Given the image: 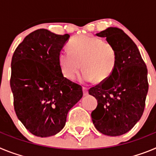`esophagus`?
Masks as SVG:
<instances>
[{"label": "esophagus", "instance_id": "1", "mask_svg": "<svg viewBox=\"0 0 156 156\" xmlns=\"http://www.w3.org/2000/svg\"><path fill=\"white\" fill-rule=\"evenodd\" d=\"M83 95H87L88 94V90H87V88L83 87Z\"/></svg>", "mask_w": 156, "mask_h": 156}]
</instances>
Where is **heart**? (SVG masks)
<instances>
[{"instance_id": "b5f03b06", "label": "heart", "mask_w": 156, "mask_h": 156, "mask_svg": "<svg viewBox=\"0 0 156 156\" xmlns=\"http://www.w3.org/2000/svg\"><path fill=\"white\" fill-rule=\"evenodd\" d=\"M69 50L59 53L58 62L63 75L73 80L81 68V79L85 82L107 80L115 69L116 51L113 45L99 37L81 35L70 41Z\"/></svg>"}]
</instances>
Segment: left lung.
<instances>
[{
    "label": "left lung",
    "instance_id": "obj_1",
    "mask_svg": "<svg viewBox=\"0 0 156 156\" xmlns=\"http://www.w3.org/2000/svg\"><path fill=\"white\" fill-rule=\"evenodd\" d=\"M98 37H106L116 51L115 69L107 80L89 89L98 100L91 112L96 129L108 136H119L140 120L148 90V69L137 45L122 30L109 27Z\"/></svg>",
    "mask_w": 156,
    "mask_h": 156
}]
</instances>
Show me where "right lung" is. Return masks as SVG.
I'll use <instances>...</instances> for the list:
<instances>
[{
  "mask_svg": "<svg viewBox=\"0 0 156 156\" xmlns=\"http://www.w3.org/2000/svg\"><path fill=\"white\" fill-rule=\"evenodd\" d=\"M69 35L32 32L14 52L10 85L18 119L35 136L61 131L70 108L83 97L80 85L63 76L59 53Z\"/></svg>",
  "mask_w": 156,
  "mask_h": 156,
  "instance_id": "right-lung-1",
  "label": "right lung"
}]
</instances>
